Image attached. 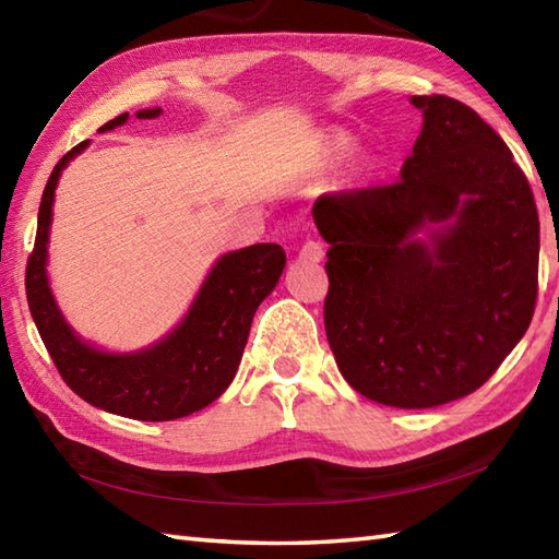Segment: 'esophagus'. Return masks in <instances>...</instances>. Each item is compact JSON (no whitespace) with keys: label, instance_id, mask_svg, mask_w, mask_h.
<instances>
[{"label":"esophagus","instance_id":"34e87169","mask_svg":"<svg viewBox=\"0 0 559 559\" xmlns=\"http://www.w3.org/2000/svg\"><path fill=\"white\" fill-rule=\"evenodd\" d=\"M300 261H305V264H319V261L324 259V245L322 242H314V240H307L300 249L298 254Z\"/></svg>","mask_w":559,"mask_h":559}]
</instances>
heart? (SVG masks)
Listing matches in <instances>:
<instances>
[{
  "mask_svg": "<svg viewBox=\"0 0 559 559\" xmlns=\"http://www.w3.org/2000/svg\"><path fill=\"white\" fill-rule=\"evenodd\" d=\"M353 144V136L348 132H343V129H331L329 136H326V148L331 153H343L348 151Z\"/></svg>",
  "mask_w": 559,
  "mask_h": 559,
  "instance_id": "heart-1",
  "label": "heart"
}]
</instances>
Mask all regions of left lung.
Masks as SVG:
<instances>
[{"instance_id":"8db88e82","label":"left lung","mask_w":559,"mask_h":559,"mask_svg":"<svg viewBox=\"0 0 559 559\" xmlns=\"http://www.w3.org/2000/svg\"><path fill=\"white\" fill-rule=\"evenodd\" d=\"M423 129L389 187L317 199L324 326L346 382L394 408L483 386L531 324L540 223L526 175L476 110L413 96Z\"/></svg>"}]
</instances>
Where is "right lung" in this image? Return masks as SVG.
Listing matches in <instances>:
<instances>
[{"label": "right lung", "instance_id": "add662e5", "mask_svg": "<svg viewBox=\"0 0 559 559\" xmlns=\"http://www.w3.org/2000/svg\"><path fill=\"white\" fill-rule=\"evenodd\" d=\"M160 108L139 110V120H156ZM129 112L105 122L110 132ZM81 141L55 165L38 211V235L26 269L28 307L38 334L69 389L100 411L122 418L163 423L192 415L216 401L235 379L257 307L276 288L286 252L259 242L213 261L192 305L180 322L151 346L127 353L105 350L83 338L59 310L47 276L55 189L67 165L88 148Z\"/></svg>", "mask_w": 559, "mask_h": 559}]
</instances>
